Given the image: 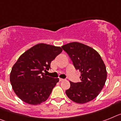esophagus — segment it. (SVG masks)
<instances>
[{"mask_svg":"<svg viewBox=\"0 0 121 121\" xmlns=\"http://www.w3.org/2000/svg\"><path fill=\"white\" fill-rule=\"evenodd\" d=\"M59 80L60 82H63L64 80V79H63V78H59Z\"/></svg>","mask_w":121,"mask_h":121,"instance_id":"obj_1","label":"esophagus"}]
</instances>
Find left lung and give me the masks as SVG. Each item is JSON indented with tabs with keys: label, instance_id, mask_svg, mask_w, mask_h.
Returning <instances> with one entry per match:
<instances>
[{
	"label": "left lung",
	"instance_id": "obj_1",
	"mask_svg": "<svg viewBox=\"0 0 121 121\" xmlns=\"http://www.w3.org/2000/svg\"><path fill=\"white\" fill-rule=\"evenodd\" d=\"M73 63L75 69L81 73L80 82H70L67 96L78 104L91 101L99 95L105 83L106 67L98 52L89 46L77 42L61 47Z\"/></svg>",
	"mask_w": 121,
	"mask_h": 121
}]
</instances>
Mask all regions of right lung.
<instances>
[{
  "label": "right lung",
  "instance_id": "obj_1",
  "mask_svg": "<svg viewBox=\"0 0 121 121\" xmlns=\"http://www.w3.org/2000/svg\"><path fill=\"white\" fill-rule=\"evenodd\" d=\"M61 52L60 47L41 43L19 58L11 69L10 82L22 101L38 105L48 99L59 78L47 76L43 72L50 69L51 61Z\"/></svg>",
  "mask_w": 121,
  "mask_h": 121
}]
</instances>
